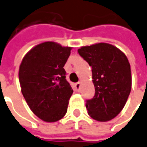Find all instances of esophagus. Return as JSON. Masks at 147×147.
Returning <instances> with one entry per match:
<instances>
[{
	"instance_id": "1",
	"label": "esophagus",
	"mask_w": 147,
	"mask_h": 147,
	"mask_svg": "<svg viewBox=\"0 0 147 147\" xmlns=\"http://www.w3.org/2000/svg\"><path fill=\"white\" fill-rule=\"evenodd\" d=\"M75 87L76 89L78 90H80V87H81V82H77L75 84Z\"/></svg>"
}]
</instances>
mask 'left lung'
I'll use <instances>...</instances> for the list:
<instances>
[{"label":"left lung","instance_id":"left-lung-1","mask_svg":"<svg viewBox=\"0 0 147 147\" xmlns=\"http://www.w3.org/2000/svg\"><path fill=\"white\" fill-rule=\"evenodd\" d=\"M78 53L92 68L95 94L86 101L89 116L98 121H108L125 107L132 87L129 62L119 48L107 43L81 47Z\"/></svg>","mask_w":147,"mask_h":147}]
</instances>
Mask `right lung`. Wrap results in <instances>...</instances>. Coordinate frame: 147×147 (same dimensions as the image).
Returning <instances> with one entry per match:
<instances>
[{"label":"right lung","instance_id":"add662e5","mask_svg":"<svg viewBox=\"0 0 147 147\" xmlns=\"http://www.w3.org/2000/svg\"><path fill=\"white\" fill-rule=\"evenodd\" d=\"M71 49L56 42H44L31 48L21 62L22 93L30 110L45 122L57 121L67 113L74 90L65 79L64 65Z\"/></svg>","mask_w":147,"mask_h":147}]
</instances>
